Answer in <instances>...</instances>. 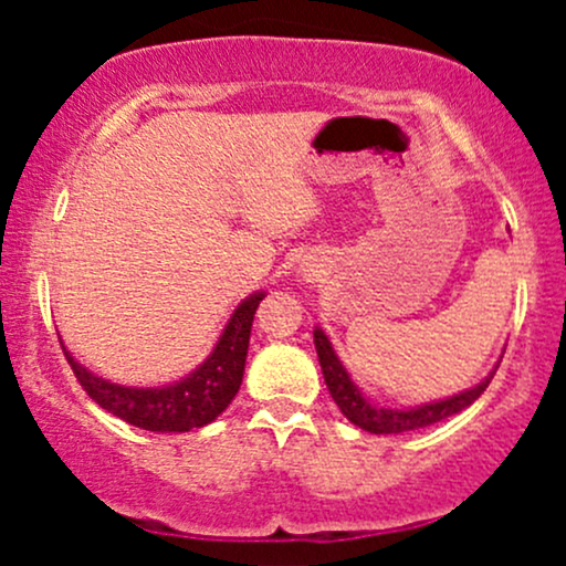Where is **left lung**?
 Returning a JSON list of instances; mask_svg holds the SVG:
<instances>
[{"instance_id": "obj_1", "label": "left lung", "mask_w": 566, "mask_h": 566, "mask_svg": "<svg viewBox=\"0 0 566 566\" xmlns=\"http://www.w3.org/2000/svg\"><path fill=\"white\" fill-rule=\"evenodd\" d=\"M314 346L316 354H319V365L324 382H327V391L335 399V405L340 407V412L346 415L354 426H359L361 431L369 433H405V431H418V428L433 426L439 420H447L450 415L463 412L465 407H471L473 401L479 399L490 386V380L495 378V369L482 382H476L473 388H465V391L447 396V399L426 401L420 407H407V409H391V407H378L361 394V388L356 386L354 378L348 375V369L343 367V361L337 359L333 343L324 335L322 327L314 329Z\"/></svg>"}]
</instances>
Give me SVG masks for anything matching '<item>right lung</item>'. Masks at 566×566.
Instances as JSON below:
<instances>
[{
    "label": "right lung",
    "mask_w": 566,
    "mask_h": 566,
    "mask_svg": "<svg viewBox=\"0 0 566 566\" xmlns=\"http://www.w3.org/2000/svg\"><path fill=\"white\" fill-rule=\"evenodd\" d=\"M263 297L265 292H252L250 297H244L233 308L231 319L220 333L210 356L186 378L167 382V386L138 388L112 382L80 365L63 346V340L61 346L76 380L82 382L90 399H95V405L108 409L129 426L143 428V431H193V428L212 423L231 405L239 386H242L252 319H255V311Z\"/></svg>",
    "instance_id": "add662e5"
}]
</instances>
